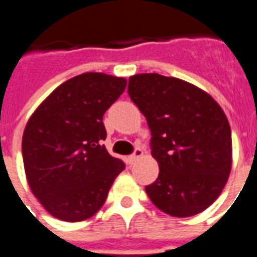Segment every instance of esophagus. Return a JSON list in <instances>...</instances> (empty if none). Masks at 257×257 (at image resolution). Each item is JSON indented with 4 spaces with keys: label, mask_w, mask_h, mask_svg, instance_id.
Listing matches in <instances>:
<instances>
[{
    "label": "esophagus",
    "mask_w": 257,
    "mask_h": 257,
    "mask_svg": "<svg viewBox=\"0 0 257 257\" xmlns=\"http://www.w3.org/2000/svg\"><path fill=\"white\" fill-rule=\"evenodd\" d=\"M143 154H144V152H143V150H141V148H136V150H134V154L128 157L130 164H134L136 161H139V159L143 157Z\"/></svg>",
    "instance_id": "esophagus-1"
}]
</instances>
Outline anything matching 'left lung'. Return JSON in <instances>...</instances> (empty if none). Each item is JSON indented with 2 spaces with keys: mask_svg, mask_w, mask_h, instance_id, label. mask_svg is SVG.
I'll use <instances>...</instances> for the list:
<instances>
[{
  "mask_svg": "<svg viewBox=\"0 0 257 257\" xmlns=\"http://www.w3.org/2000/svg\"><path fill=\"white\" fill-rule=\"evenodd\" d=\"M128 95L151 130V155L158 179L146 186L148 197L165 214L192 217L210 207L229 178L231 127L207 92L183 79L137 74Z\"/></svg>",
  "mask_w": 257,
  "mask_h": 257,
  "instance_id": "left-lung-1",
  "label": "left lung"
}]
</instances>
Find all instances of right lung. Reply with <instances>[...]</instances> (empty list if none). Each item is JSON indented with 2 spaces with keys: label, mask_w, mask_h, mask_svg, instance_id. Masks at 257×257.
Returning <instances> with one entry per match:
<instances>
[{
  "label": "right lung",
  "mask_w": 257,
  "mask_h": 257,
  "mask_svg": "<svg viewBox=\"0 0 257 257\" xmlns=\"http://www.w3.org/2000/svg\"><path fill=\"white\" fill-rule=\"evenodd\" d=\"M127 79L85 72L57 86L33 111L22 137L32 193L47 213L78 222L105 204L124 164L106 151L105 111L124 92Z\"/></svg>",
  "instance_id": "add662e5"
}]
</instances>
